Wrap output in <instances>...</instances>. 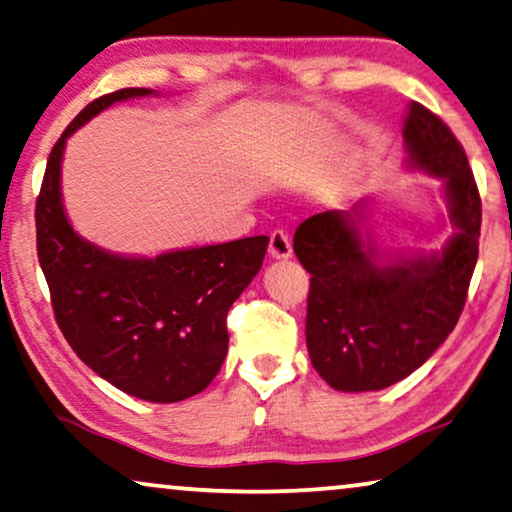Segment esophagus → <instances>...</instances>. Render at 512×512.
Wrapping results in <instances>:
<instances>
[{
	"mask_svg": "<svg viewBox=\"0 0 512 512\" xmlns=\"http://www.w3.org/2000/svg\"><path fill=\"white\" fill-rule=\"evenodd\" d=\"M269 255H271L273 259H289V257H292V241H289L287 232L276 230V232L271 234Z\"/></svg>",
	"mask_w": 512,
	"mask_h": 512,
	"instance_id": "esophagus-1",
	"label": "esophagus"
}]
</instances>
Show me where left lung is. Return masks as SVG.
<instances>
[{
  "label": "left lung",
  "mask_w": 512,
  "mask_h": 512,
  "mask_svg": "<svg viewBox=\"0 0 512 512\" xmlns=\"http://www.w3.org/2000/svg\"><path fill=\"white\" fill-rule=\"evenodd\" d=\"M411 170L441 179L455 232L441 253L381 264L352 213H315L296 227L294 253L310 273L305 342L335 391H381L421 368L455 329L474 276L480 195L462 144L437 114L411 103L404 117Z\"/></svg>",
  "instance_id": "1"
}]
</instances>
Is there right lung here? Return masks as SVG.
Returning <instances> with one entry per match:
<instances>
[{
  "label": "right lung",
  "instance_id": "obj_1",
  "mask_svg": "<svg viewBox=\"0 0 512 512\" xmlns=\"http://www.w3.org/2000/svg\"><path fill=\"white\" fill-rule=\"evenodd\" d=\"M156 91L131 87L91 101L50 151L36 200V250L61 333L82 363L147 402L202 393L227 354V312L264 262L269 236L124 257L82 239L61 204L66 140L98 112Z\"/></svg>",
  "mask_w": 512,
  "mask_h": 512
}]
</instances>
